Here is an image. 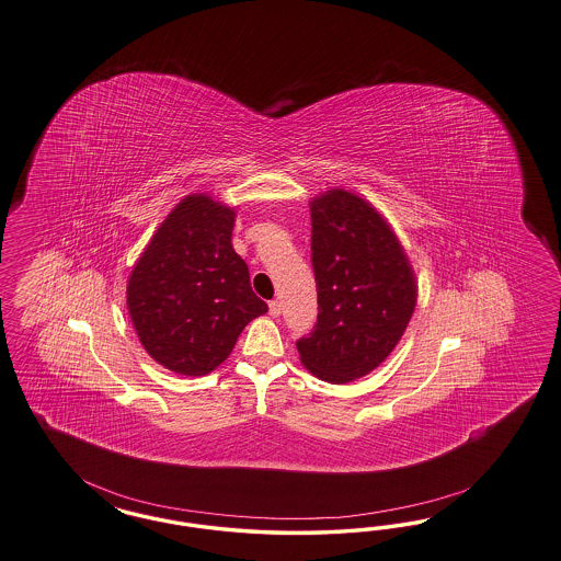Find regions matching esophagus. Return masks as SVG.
I'll list each match as a JSON object with an SVG mask.
<instances>
[{"label":"esophagus","mask_w":561,"mask_h":561,"mask_svg":"<svg viewBox=\"0 0 561 561\" xmlns=\"http://www.w3.org/2000/svg\"><path fill=\"white\" fill-rule=\"evenodd\" d=\"M270 314L271 317H279L282 314V302L279 300H271Z\"/></svg>","instance_id":"1"}]
</instances>
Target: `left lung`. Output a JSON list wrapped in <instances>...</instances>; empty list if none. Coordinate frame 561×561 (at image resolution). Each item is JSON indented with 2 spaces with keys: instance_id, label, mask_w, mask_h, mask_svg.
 Wrapping results in <instances>:
<instances>
[{
  "instance_id": "left-lung-1",
  "label": "left lung",
  "mask_w": 561,
  "mask_h": 561,
  "mask_svg": "<svg viewBox=\"0 0 561 561\" xmlns=\"http://www.w3.org/2000/svg\"><path fill=\"white\" fill-rule=\"evenodd\" d=\"M319 314L296 342L300 363L328 383L379 367L402 340L419 286L398 236L367 198L331 188L310 201Z\"/></svg>"
}]
</instances>
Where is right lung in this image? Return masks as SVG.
I'll return each mask as SVG.
<instances>
[{
  "instance_id": "right-lung-1",
  "label": "right lung",
  "mask_w": 561,
  "mask_h": 561,
  "mask_svg": "<svg viewBox=\"0 0 561 561\" xmlns=\"http://www.w3.org/2000/svg\"><path fill=\"white\" fill-rule=\"evenodd\" d=\"M236 211L205 193L161 221L128 277L126 305L147 354L178 375L219 367L242 329L267 312L233 251Z\"/></svg>"
}]
</instances>
